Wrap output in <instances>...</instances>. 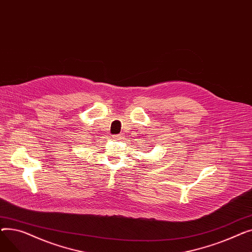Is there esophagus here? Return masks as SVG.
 Returning <instances> with one entry per match:
<instances>
[{
	"label": "esophagus",
	"instance_id": "1",
	"mask_svg": "<svg viewBox=\"0 0 252 252\" xmlns=\"http://www.w3.org/2000/svg\"><path fill=\"white\" fill-rule=\"evenodd\" d=\"M119 138H121V137H119V135H114L113 136V139H115V140H119Z\"/></svg>",
	"mask_w": 252,
	"mask_h": 252
}]
</instances>
